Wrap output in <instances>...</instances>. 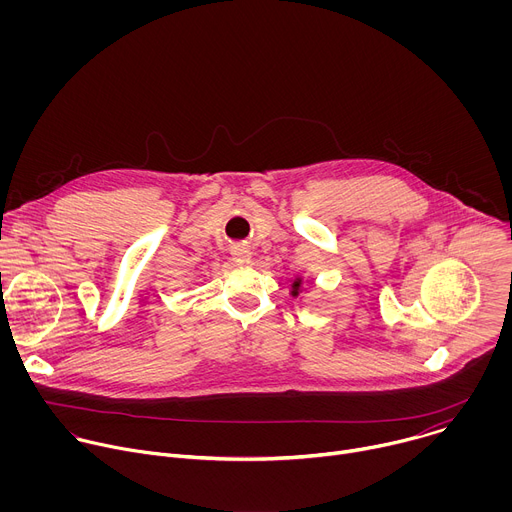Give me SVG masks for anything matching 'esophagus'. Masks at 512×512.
<instances>
[{"instance_id":"obj_1","label":"esophagus","mask_w":512,"mask_h":512,"mask_svg":"<svg viewBox=\"0 0 512 512\" xmlns=\"http://www.w3.org/2000/svg\"><path fill=\"white\" fill-rule=\"evenodd\" d=\"M231 257H233V261H235L237 265H245V263L251 261V251H249L247 245H235V247L231 249Z\"/></svg>"}]
</instances>
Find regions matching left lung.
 Instances as JSON below:
<instances>
[{
	"mask_svg": "<svg viewBox=\"0 0 512 512\" xmlns=\"http://www.w3.org/2000/svg\"><path fill=\"white\" fill-rule=\"evenodd\" d=\"M302 283H304V279H302L300 275H296V277H294V283H291V296H294V298H298V296H300Z\"/></svg>",
	"mask_w": 512,
	"mask_h": 512,
	"instance_id": "left-lung-1",
	"label": "left lung"
}]
</instances>
